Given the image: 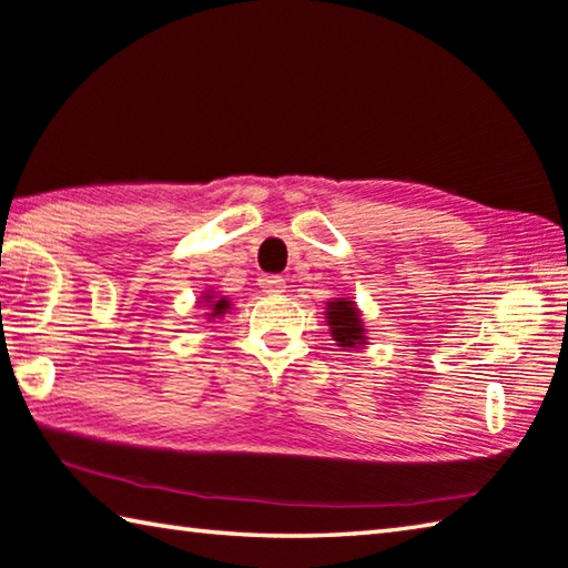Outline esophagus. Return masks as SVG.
<instances>
[{"mask_svg": "<svg viewBox=\"0 0 568 568\" xmlns=\"http://www.w3.org/2000/svg\"><path fill=\"white\" fill-rule=\"evenodd\" d=\"M257 285H261L263 293H267V295H281L285 291V281L281 275H261Z\"/></svg>", "mask_w": 568, "mask_h": 568, "instance_id": "1", "label": "esophagus"}]
</instances>
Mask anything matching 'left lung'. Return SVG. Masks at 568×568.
Masks as SVG:
<instances>
[{
	"instance_id": "8db88e82",
	"label": "left lung",
	"mask_w": 568,
	"mask_h": 568,
	"mask_svg": "<svg viewBox=\"0 0 568 568\" xmlns=\"http://www.w3.org/2000/svg\"><path fill=\"white\" fill-rule=\"evenodd\" d=\"M327 325L333 327V337L339 347H355L365 339L363 323H359V313L353 301L347 297H337L335 303L327 305Z\"/></svg>"
}]
</instances>
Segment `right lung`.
I'll return each instance as SVG.
<instances>
[{"label": "right lung", "instance_id": "right-lung-1", "mask_svg": "<svg viewBox=\"0 0 568 568\" xmlns=\"http://www.w3.org/2000/svg\"><path fill=\"white\" fill-rule=\"evenodd\" d=\"M205 303L213 305V307H211L213 313H209V315H213V317H219V315H223L225 311H229V301H225V297H221V301H213V295H205Z\"/></svg>", "mask_w": 568, "mask_h": 568}]
</instances>
